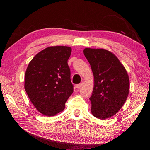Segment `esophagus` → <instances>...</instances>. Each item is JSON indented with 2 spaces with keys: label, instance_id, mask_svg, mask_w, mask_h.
Wrapping results in <instances>:
<instances>
[{
  "label": "esophagus",
  "instance_id": "esophagus-1",
  "mask_svg": "<svg viewBox=\"0 0 150 150\" xmlns=\"http://www.w3.org/2000/svg\"><path fill=\"white\" fill-rule=\"evenodd\" d=\"M82 85H83V83H81L80 84H77V85H76V88H80L81 87H82Z\"/></svg>",
  "mask_w": 150,
  "mask_h": 150
}]
</instances>
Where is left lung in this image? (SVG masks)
I'll list each match as a JSON object with an SVG mask.
<instances>
[{
	"instance_id": "left-lung-1",
	"label": "left lung",
	"mask_w": 150,
	"mask_h": 150,
	"mask_svg": "<svg viewBox=\"0 0 150 150\" xmlns=\"http://www.w3.org/2000/svg\"><path fill=\"white\" fill-rule=\"evenodd\" d=\"M83 53L92 69L95 85L89 99L96 118H110L124 105L130 88L128 75L115 55L104 49L85 48Z\"/></svg>"
}]
</instances>
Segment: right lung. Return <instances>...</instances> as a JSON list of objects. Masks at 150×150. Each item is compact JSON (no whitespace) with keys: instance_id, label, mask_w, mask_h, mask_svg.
Returning <instances> with one entry per match:
<instances>
[{"instance_id":"add662e5","label":"right lung","mask_w":150,"mask_h":150,"mask_svg":"<svg viewBox=\"0 0 150 150\" xmlns=\"http://www.w3.org/2000/svg\"><path fill=\"white\" fill-rule=\"evenodd\" d=\"M71 48L52 46L41 51L30 62L25 73L24 88L40 113L52 116L65 108L73 92L67 63Z\"/></svg>"}]
</instances>
